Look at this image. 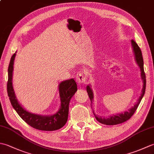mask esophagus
Listing matches in <instances>:
<instances>
[{
	"instance_id": "obj_1",
	"label": "esophagus",
	"mask_w": 154,
	"mask_h": 154,
	"mask_svg": "<svg viewBox=\"0 0 154 154\" xmlns=\"http://www.w3.org/2000/svg\"><path fill=\"white\" fill-rule=\"evenodd\" d=\"M76 80L77 82L79 85L81 84H85L87 81L86 74L83 71L78 72L76 75Z\"/></svg>"
}]
</instances>
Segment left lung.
Masks as SVG:
<instances>
[{
	"label": "left lung",
	"instance_id": "obj_1",
	"mask_svg": "<svg viewBox=\"0 0 154 154\" xmlns=\"http://www.w3.org/2000/svg\"><path fill=\"white\" fill-rule=\"evenodd\" d=\"M131 43H132V46L134 53V55H135L136 61L140 68V71H141V78L143 80V83L141 96L139 97L138 101H137V103L134 104V106L130 108V109H129L128 111H125V112H124L123 113L117 114H115V115L114 114V115L110 116L108 118H104V117H101V116L96 115V114L93 112L94 115L95 116V119L99 121L100 123L106 124V125H116V124H121L122 122H126V121L128 120H129L130 118L132 116L133 114H134L135 111L136 110L137 108H138L140 102H141L143 95H144L145 94L146 80V75H145L144 69H143V60L142 51L140 50V48H139L138 44L136 43L135 41L132 40ZM87 91L88 94H89V97L91 101V103H92V101L93 100V99H94V96H93L92 89L91 88L90 85L87 86Z\"/></svg>",
	"mask_w": 154,
	"mask_h": 154
}]
</instances>
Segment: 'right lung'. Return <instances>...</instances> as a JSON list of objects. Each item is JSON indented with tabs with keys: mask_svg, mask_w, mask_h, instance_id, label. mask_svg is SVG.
Listing matches in <instances>:
<instances>
[{
	"mask_svg": "<svg viewBox=\"0 0 154 154\" xmlns=\"http://www.w3.org/2000/svg\"><path fill=\"white\" fill-rule=\"evenodd\" d=\"M16 53L12 55L8 69L7 93L12 107L16 112L30 126L44 131H54L60 129L67 122L69 114V104L70 100L77 91V85L73 79L62 81L59 85V92L61 106L57 112L50 116H42L28 112L23 108L16 99L12 86L13 65Z\"/></svg>",
	"mask_w": 154,
	"mask_h": 154,
	"instance_id": "1",
	"label": "right lung"
}]
</instances>
